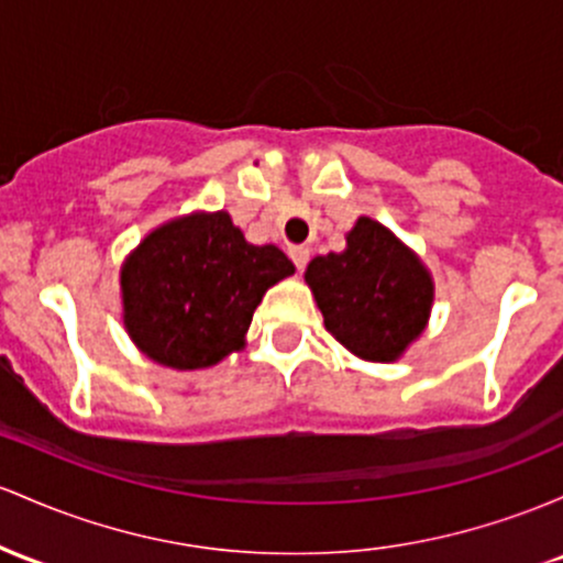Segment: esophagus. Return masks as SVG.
Returning <instances> with one entry per match:
<instances>
[{
  "instance_id": "1",
  "label": "esophagus",
  "mask_w": 563,
  "mask_h": 563,
  "mask_svg": "<svg viewBox=\"0 0 563 563\" xmlns=\"http://www.w3.org/2000/svg\"><path fill=\"white\" fill-rule=\"evenodd\" d=\"M288 253H291L296 269H305L307 262H310V249H307V245H291Z\"/></svg>"
}]
</instances>
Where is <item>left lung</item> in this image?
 Wrapping results in <instances>:
<instances>
[{
  "label": "left lung",
  "mask_w": 563,
  "mask_h": 563,
  "mask_svg": "<svg viewBox=\"0 0 563 563\" xmlns=\"http://www.w3.org/2000/svg\"><path fill=\"white\" fill-rule=\"evenodd\" d=\"M305 283L325 331L368 363H395L430 323L435 283L422 258L385 224L361 216L339 253L314 256Z\"/></svg>",
  "instance_id": "8db88e82"
}]
</instances>
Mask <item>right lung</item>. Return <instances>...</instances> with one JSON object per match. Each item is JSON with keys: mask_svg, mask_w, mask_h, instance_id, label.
I'll return each instance as SVG.
<instances>
[{"mask_svg": "<svg viewBox=\"0 0 563 563\" xmlns=\"http://www.w3.org/2000/svg\"><path fill=\"white\" fill-rule=\"evenodd\" d=\"M294 269L277 245L249 243L227 211L176 216L122 262V325L150 361L202 372L245 347L264 294Z\"/></svg>", "mask_w": 563, "mask_h": 563, "instance_id": "right-lung-1", "label": "right lung"}]
</instances>
